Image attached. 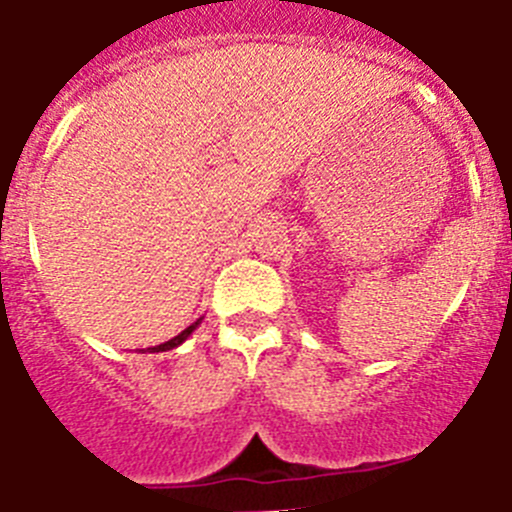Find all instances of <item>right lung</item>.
Here are the masks:
<instances>
[{"label": "right lung", "instance_id": "obj_1", "mask_svg": "<svg viewBox=\"0 0 512 512\" xmlns=\"http://www.w3.org/2000/svg\"><path fill=\"white\" fill-rule=\"evenodd\" d=\"M199 324H201V319H196V321H193L191 326H188V329H183L181 334H178V336H173V339H168V342H165V344H158V347H150V349H147V352H168V349H176V347H181V344L186 342L188 336H191L193 331H196V326H199ZM142 352H145V349H142Z\"/></svg>", "mask_w": 512, "mask_h": 512}]
</instances>
